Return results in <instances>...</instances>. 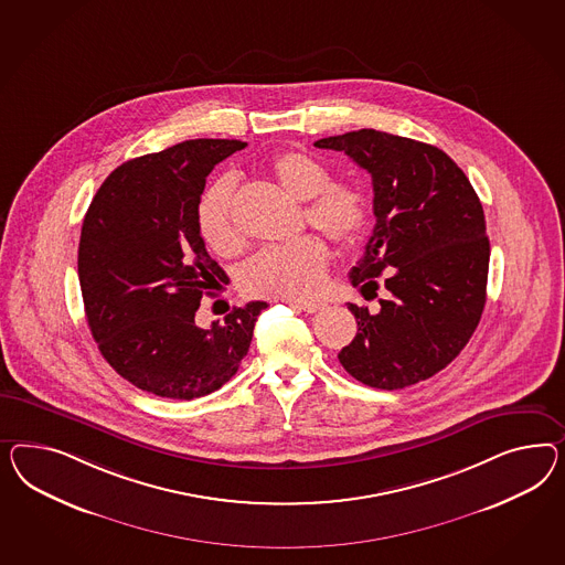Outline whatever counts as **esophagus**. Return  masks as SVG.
Here are the masks:
<instances>
[{"label": "esophagus", "instance_id": "obj_1", "mask_svg": "<svg viewBox=\"0 0 565 565\" xmlns=\"http://www.w3.org/2000/svg\"><path fill=\"white\" fill-rule=\"evenodd\" d=\"M291 306H296V308H300L302 312H308V315H315V312H321L324 305L322 302H291Z\"/></svg>", "mask_w": 565, "mask_h": 565}]
</instances>
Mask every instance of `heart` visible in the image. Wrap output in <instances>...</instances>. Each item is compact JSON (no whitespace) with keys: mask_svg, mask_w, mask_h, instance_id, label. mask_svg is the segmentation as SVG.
Here are the masks:
<instances>
[{"mask_svg":"<svg viewBox=\"0 0 565 565\" xmlns=\"http://www.w3.org/2000/svg\"><path fill=\"white\" fill-rule=\"evenodd\" d=\"M271 172L291 198L305 201V215L312 228L337 246L353 243L366 222L362 195L348 183L331 181L319 160L300 152L277 153ZM236 177L226 174L210 184L198 201V228L203 243L215 253L241 243L234 220ZM329 255L317 236H302L290 244L267 246L244 260L238 279L255 296L302 300L321 290Z\"/></svg>","mask_w":565,"mask_h":565,"instance_id":"b5f03b06","label":"heart"}]
</instances>
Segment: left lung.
<instances>
[{
    "mask_svg": "<svg viewBox=\"0 0 565 565\" xmlns=\"http://www.w3.org/2000/svg\"><path fill=\"white\" fill-rule=\"evenodd\" d=\"M372 177L376 226L351 269L379 312L350 305L358 333L339 351L355 381L397 391L448 366L475 333L488 288L486 215L457 162L424 141L360 129L315 141Z\"/></svg>",
    "mask_w": 565,
    "mask_h": 565,
    "instance_id": "left-lung-1",
    "label": "left lung"
}]
</instances>
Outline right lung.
<instances>
[{"mask_svg":"<svg viewBox=\"0 0 565 565\" xmlns=\"http://www.w3.org/2000/svg\"><path fill=\"white\" fill-rule=\"evenodd\" d=\"M238 139H189L115 168L82 224L77 275L98 350L117 374L158 397H205L236 374L265 302L195 322L224 269L198 228L205 179Z\"/></svg>","mask_w":565,"mask_h":565,"instance_id":"right-lung-1","label":"right lung"}]
</instances>
